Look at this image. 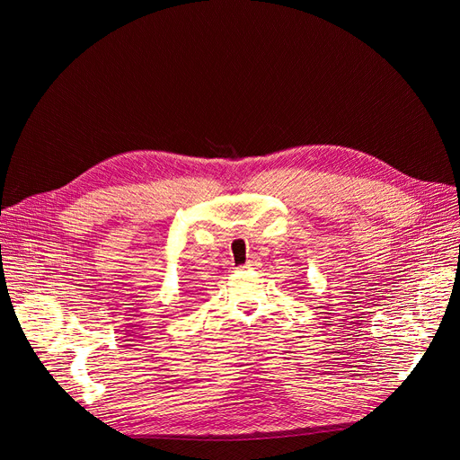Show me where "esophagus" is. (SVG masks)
Here are the masks:
<instances>
[{"instance_id": "obj_1", "label": "esophagus", "mask_w": 460, "mask_h": 460, "mask_svg": "<svg viewBox=\"0 0 460 460\" xmlns=\"http://www.w3.org/2000/svg\"><path fill=\"white\" fill-rule=\"evenodd\" d=\"M255 267H259V259L252 255L243 269H246V270H252V269H255Z\"/></svg>"}]
</instances>
